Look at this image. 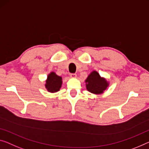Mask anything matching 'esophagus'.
<instances>
[{"mask_svg":"<svg viewBox=\"0 0 149 149\" xmlns=\"http://www.w3.org/2000/svg\"><path fill=\"white\" fill-rule=\"evenodd\" d=\"M70 77L71 78H75L77 77V74H74V73H73V74H70Z\"/></svg>","mask_w":149,"mask_h":149,"instance_id":"obj_1","label":"esophagus"}]
</instances>
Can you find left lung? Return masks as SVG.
<instances>
[{
    "label": "left lung",
    "instance_id": "obj_1",
    "mask_svg": "<svg viewBox=\"0 0 149 149\" xmlns=\"http://www.w3.org/2000/svg\"><path fill=\"white\" fill-rule=\"evenodd\" d=\"M87 91L93 94H101L109 86V82L104 78L100 77L97 71H93L85 81Z\"/></svg>",
    "mask_w": 149,
    "mask_h": 149
}]
</instances>
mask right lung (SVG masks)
I'll return each instance as SVG.
<instances>
[{
	"label": "right lung",
	"instance_id": "obj_1",
	"mask_svg": "<svg viewBox=\"0 0 149 149\" xmlns=\"http://www.w3.org/2000/svg\"><path fill=\"white\" fill-rule=\"evenodd\" d=\"M62 82V77L56 74L55 72H52L48 75L45 87L50 93H56L60 90Z\"/></svg>",
	"mask_w": 149,
	"mask_h": 149
}]
</instances>
